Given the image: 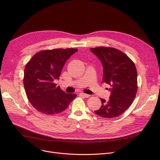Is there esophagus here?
Masks as SVG:
<instances>
[{
	"instance_id": "esophagus-1",
	"label": "esophagus",
	"mask_w": 160,
	"mask_h": 160,
	"mask_svg": "<svg viewBox=\"0 0 160 160\" xmlns=\"http://www.w3.org/2000/svg\"><path fill=\"white\" fill-rule=\"evenodd\" d=\"M80 95H81L82 96H83V97H86V98H88V97H90V95H89L86 94V93H83V92H82V93H80Z\"/></svg>"
}]
</instances>
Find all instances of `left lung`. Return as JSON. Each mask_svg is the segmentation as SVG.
Masks as SVG:
<instances>
[{
  "instance_id": "1",
  "label": "left lung",
  "mask_w": 160,
  "mask_h": 160,
  "mask_svg": "<svg viewBox=\"0 0 160 160\" xmlns=\"http://www.w3.org/2000/svg\"><path fill=\"white\" fill-rule=\"evenodd\" d=\"M103 66L102 83L111 86L108 101L100 98L102 106L95 113L104 118L122 114L132 104L138 91V72L131 59L121 50L106 47L90 48Z\"/></svg>"
}]
</instances>
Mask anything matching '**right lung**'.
I'll list each match as a JSON object with an SVG mask.
<instances>
[{
	"label": "right lung",
	"instance_id": "add662e5",
	"mask_svg": "<svg viewBox=\"0 0 160 160\" xmlns=\"http://www.w3.org/2000/svg\"><path fill=\"white\" fill-rule=\"evenodd\" d=\"M77 48L43 50L33 55L24 68L23 83L30 104L43 114L60 113L77 97L57 86L63 67Z\"/></svg>",
	"mask_w": 160,
	"mask_h": 160
}]
</instances>
